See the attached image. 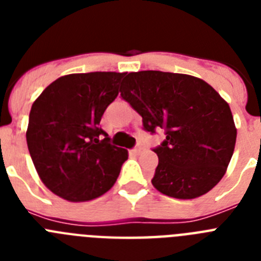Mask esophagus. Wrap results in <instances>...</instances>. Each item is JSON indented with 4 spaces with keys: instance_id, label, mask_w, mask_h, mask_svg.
I'll list each match as a JSON object with an SVG mask.
<instances>
[{
    "instance_id": "obj_1",
    "label": "esophagus",
    "mask_w": 261,
    "mask_h": 261,
    "mask_svg": "<svg viewBox=\"0 0 261 261\" xmlns=\"http://www.w3.org/2000/svg\"><path fill=\"white\" fill-rule=\"evenodd\" d=\"M142 153V147L141 146H138V147H135L132 150V154H135V155H138V154H141Z\"/></svg>"
}]
</instances>
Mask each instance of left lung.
<instances>
[{
    "instance_id": "8db88e82",
    "label": "left lung",
    "mask_w": 261,
    "mask_h": 261,
    "mask_svg": "<svg viewBox=\"0 0 261 261\" xmlns=\"http://www.w3.org/2000/svg\"><path fill=\"white\" fill-rule=\"evenodd\" d=\"M121 98L142 117L144 129H163L153 149L158 166L151 183L161 193L196 199L217 186L234 153L237 128L225 99L205 81L159 70L129 73Z\"/></svg>"
}]
</instances>
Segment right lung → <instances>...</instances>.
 <instances>
[{
  "label": "right lung",
  "instance_id": "add662e5",
  "mask_svg": "<svg viewBox=\"0 0 261 261\" xmlns=\"http://www.w3.org/2000/svg\"><path fill=\"white\" fill-rule=\"evenodd\" d=\"M124 75H62L32 105L26 132L30 155L41 181L61 199L84 202L105 195L128 159V150L111 145L99 128Z\"/></svg>",
  "mask_w": 261,
  "mask_h": 261
}]
</instances>
